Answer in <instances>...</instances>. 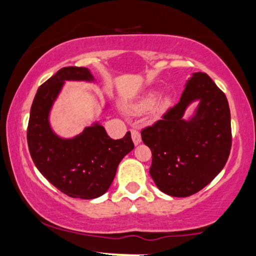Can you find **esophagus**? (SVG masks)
Returning <instances> with one entry per match:
<instances>
[{
    "label": "esophagus",
    "mask_w": 256,
    "mask_h": 256,
    "mask_svg": "<svg viewBox=\"0 0 256 256\" xmlns=\"http://www.w3.org/2000/svg\"><path fill=\"white\" fill-rule=\"evenodd\" d=\"M131 136H132V140H134V146H138L140 142H142V137H140V134L137 130H131Z\"/></svg>",
    "instance_id": "esophagus-1"
}]
</instances>
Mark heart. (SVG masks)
<instances>
[{"mask_svg": "<svg viewBox=\"0 0 256 256\" xmlns=\"http://www.w3.org/2000/svg\"><path fill=\"white\" fill-rule=\"evenodd\" d=\"M158 98V91H150V92H146V95H143L142 98H138L136 102L131 104V110L134 112V114H143L146 112L150 110L152 107L156 104ZM170 98L168 96H162L160 100H158V104L155 107V110L158 112L166 107L168 104Z\"/></svg>", "mask_w": 256, "mask_h": 256, "instance_id": "b5f03b06", "label": "heart"}]
</instances>
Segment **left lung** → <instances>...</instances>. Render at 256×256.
<instances>
[{
	"label": "left lung",
	"instance_id": "left-lung-1",
	"mask_svg": "<svg viewBox=\"0 0 256 256\" xmlns=\"http://www.w3.org/2000/svg\"><path fill=\"white\" fill-rule=\"evenodd\" d=\"M192 103L196 110L184 118ZM150 148V173L158 189L186 198L204 189L224 168L231 149V116L225 94L206 73H192L179 102L142 131Z\"/></svg>",
	"mask_w": 256,
	"mask_h": 256
}]
</instances>
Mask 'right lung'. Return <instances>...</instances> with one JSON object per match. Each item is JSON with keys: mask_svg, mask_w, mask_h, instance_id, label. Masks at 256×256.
<instances>
[{"mask_svg": "<svg viewBox=\"0 0 256 256\" xmlns=\"http://www.w3.org/2000/svg\"><path fill=\"white\" fill-rule=\"evenodd\" d=\"M66 82L95 83V78L85 67H64L40 85L30 112L28 150L38 171L61 192L74 198H96L110 189L120 161L134 146L130 131L114 140L98 122L70 138L55 134L50 112ZM108 107L107 104L104 110Z\"/></svg>", "mask_w": 256, "mask_h": 256, "instance_id": "obj_1", "label": "right lung"}]
</instances>
